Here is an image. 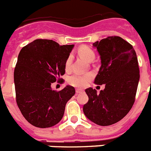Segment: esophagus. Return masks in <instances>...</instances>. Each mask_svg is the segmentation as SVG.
Segmentation results:
<instances>
[{
    "mask_svg": "<svg viewBox=\"0 0 151 151\" xmlns=\"http://www.w3.org/2000/svg\"><path fill=\"white\" fill-rule=\"evenodd\" d=\"M83 90L82 89H78V88H76V94H79V93H82V92H83Z\"/></svg>",
    "mask_w": 151,
    "mask_h": 151,
    "instance_id": "1",
    "label": "esophagus"
}]
</instances>
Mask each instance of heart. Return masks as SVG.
I'll use <instances>...</instances> for the list:
<instances>
[{
	"label": "heart",
	"mask_w": 151,
	"mask_h": 151,
	"mask_svg": "<svg viewBox=\"0 0 151 151\" xmlns=\"http://www.w3.org/2000/svg\"><path fill=\"white\" fill-rule=\"evenodd\" d=\"M78 55L82 58H83L85 60L88 62H91L95 59V52L91 49H90L88 46H82L78 50ZM71 63H72V57L71 56H68V58L65 60V68L66 70L69 69L71 66ZM91 75H78L75 74L71 76L69 78V84L75 87H78V88H82L84 87L87 85L88 81L91 79Z\"/></svg>",
	"instance_id": "1"
}]
</instances>
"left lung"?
Wrapping results in <instances>:
<instances>
[{
  "label": "left lung",
  "instance_id": "left-lung-1",
  "mask_svg": "<svg viewBox=\"0 0 151 151\" xmlns=\"http://www.w3.org/2000/svg\"><path fill=\"white\" fill-rule=\"evenodd\" d=\"M101 59V67L95 84H105L98 94L86 89L88 101L83 106L85 115L101 126L117 123L129 112L135 101L140 78L136 52L120 37H108L93 43Z\"/></svg>",
  "mask_w": 151,
  "mask_h": 151
}]
</instances>
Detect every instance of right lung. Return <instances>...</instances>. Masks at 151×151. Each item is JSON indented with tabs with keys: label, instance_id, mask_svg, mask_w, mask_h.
Here are the masks:
<instances>
[{
	"label": "right lung",
	"instance_id": "1",
	"mask_svg": "<svg viewBox=\"0 0 151 151\" xmlns=\"http://www.w3.org/2000/svg\"><path fill=\"white\" fill-rule=\"evenodd\" d=\"M73 46L38 39L20 50L14 74L16 101L23 116L32 125L50 127L63 118L67 101L76 90L66 86L56 91L51 84L62 80L65 60Z\"/></svg>",
	"mask_w": 151,
	"mask_h": 151
}]
</instances>
